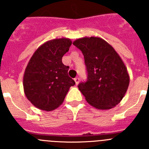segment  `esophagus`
I'll return each instance as SVG.
<instances>
[{"mask_svg":"<svg viewBox=\"0 0 149 149\" xmlns=\"http://www.w3.org/2000/svg\"><path fill=\"white\" fill-rule=\"evenodd\" d=\"M74 80V81H75L76 85H77V84H79V81H80V78H79V77H75Z\"/></svg>","mask_w":149,"mask_h":149,"instance_id":"obj_1","label":"esophagus"}]
</instances>
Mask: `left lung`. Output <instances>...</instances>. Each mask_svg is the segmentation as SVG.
I'll return each instance as SVG.
<instances>
[{
	"label": "left lung",
	"instance_id": "obj_1",
	"mask_svg": "<svg viewBox=\"0 0 149 149\" xmlns=\"http://www.w3.org/2000/svg\"><path fill=\"white\" fill-rule=\"evenodd\" d=\"M82 51L87 71V81L78 89L89 104L108 110L122 101L129 86V74L114 48L99 37H84L73 42Z\"/></svg>",
	"mask_w": 149,
	"mask_h": 149
}]
</instances>
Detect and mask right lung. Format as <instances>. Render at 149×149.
<instances>
[{
    "label": "right lung",
    "instance_id": "1",
    "mask_svg": "<svg viewBox=\"0 0 149 149\" xmlns=\"http://www.w3.org/2000/svg\"><path fill=\"white\" fill-rule=\"evenodd\" d=\"M72 41L67 38L48 41L34 52L23 78L27 99L37 108L51 111L63 104L75 82L68 75L69 66L62 62Z\"/></svg>",
    "mask_w": 149,
    "mask_h": 149
}]
</instances>
